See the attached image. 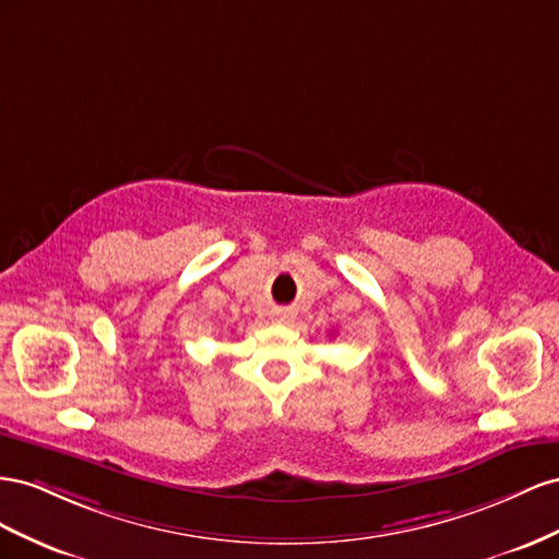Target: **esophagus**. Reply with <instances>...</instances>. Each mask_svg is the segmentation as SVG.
<instances>
[{
  "mask_svg": "<svg viewBox=\"0 0 559 559\" xmlns=\"http://www.w3.org/2000/svg\"><path fill=\"white\" fill-rule=\"evenodd\" d=\"M290 318H293V313H288V311H278L276 313V321L278 323H290Z\"/></svg>",
  "mask_w": 559,
  "mask_h": 559,
  "instance_id": "1",
  "label": "esophagus"
}]
</instances>
